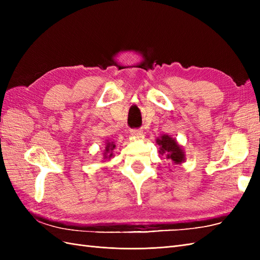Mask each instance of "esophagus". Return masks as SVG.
<instances>
[{
  "instance_id": "1",
  "label": "esophagus",
  "mask_w": 260,
  "mask_h": 260,
  "mask_svg": "<svg viewBox=\"0 0 260 260\" xmlns=\"http://www.w3.org/2000/svg\"><path fill=\"white\" fill-rule=\"evenodd\" d=\"M130 133H131V136H133V137L140 138L141 136L143 135V130L142 129H131Z\"/></svg>"
}]
</instances>
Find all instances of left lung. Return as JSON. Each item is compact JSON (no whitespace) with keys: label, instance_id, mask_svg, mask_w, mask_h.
<instances>
[{"label":"left lung","instance_id":"left-lung-1","mask_svg":"<svg viewBox=\"0 0 260 260\" xmlns=\"http://www.w3.org/2000/svg\"><path fill=\"white\" fill-rule=\"evenodd\" d=\"M156 143L159 145V154L166 157L168 160L174 164H181L185 160L183 149L178 144L176 139L168 135H162L156 139Z\"/></svg>","mask_w":260,"mask_h":260}]
</instances>
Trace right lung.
Masks as SVG:
<instances>
[{
    "label": "right lung",
    "mask_w": 260,
    "mask_h": 260,
    "mask_svg": "<svg viewBox=\"0 0 260 260\" xmlns=\"http://www.w3.org/2000/svg\"><path fill=\"white\" fill-rule=\"evenodd\" d=\"M116 147V145L114 144V142H107L106 143V146H105V149H104V158H111V157H113V151L114 148Z\"/></svg>",
    "instance_id": "1"
}]
</instances>
